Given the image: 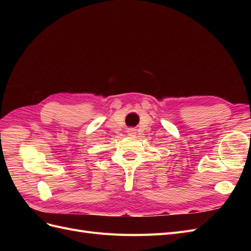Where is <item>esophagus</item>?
<instances>
[{"mask_svg": "<svg viewBox=\"0 0 251 251\" xmlns=\"http://www.w3.org/2000/svg\"><path fill=\"white\" fill-rule=\"evenodd\" d=\"M126 133H127V135H130V136H134V135L136 134V130H135V128H133V127H130V128H127Z\"/></svg>", "mask_w": 251, "mask_h": 251, "instance_id": "34e87169", "label": "esophagus"}]
</instances>
